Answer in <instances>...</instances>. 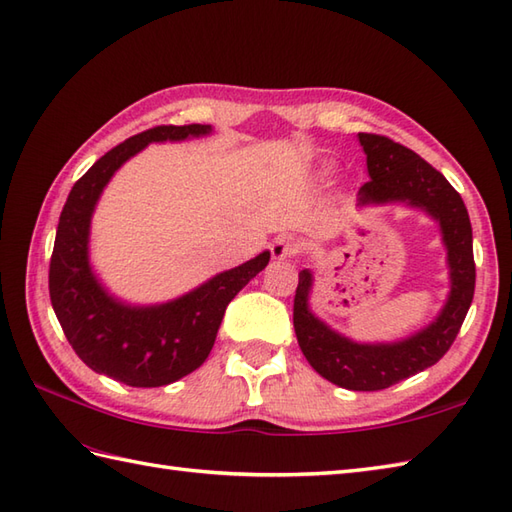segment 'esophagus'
Segmentation results:
<instances>
[{"label": "esophagus", "mask_w": 512, "mask_h": 512, "mask_svg": "<svg viewBox=\"0 0 512 512\" xmlns=\"http://www.w3.org/2000/svg\"><path fill=\"white\" fill-rule=\"evenodd\" d=\"M270 251L275 259H288V257L299 253V242H296L292 235H281L275 242H272Z\"/></svg>", "instance_id": "34e87169"}]
</instances>
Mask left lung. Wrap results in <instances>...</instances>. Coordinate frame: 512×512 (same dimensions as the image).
<instances>
[{
	"label": "left lung",
	"mask_w": 512,
	"mask_h": 512,
	"mask_svg": "<svg viewBox=\"0 0 512 512\" xmlns=\"http://www.w3.org/2000/svg\"><path fill=\"white\" fill-rule=\"evenodd\" d=\"M358 139L368 170V183L360 187L358 205L403 202L438 222L447 248V301L430 325L408 338L355 342L312 314L314 275L305 268L299 272L294 296V331L307 362L331 384L347 390H384L436 364L456 340L475 290L473 235L465 202L441 172L388 137L358 133Z\"/></svg>",
	"instance_id": "8db88e82"
}]
</instances>
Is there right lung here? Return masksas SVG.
Masks as SVG:
<instances>
[{
    "instance_id": "right-lung-1",
    "label": "right lung",
    "mask_w": 512,
    "mask_h": 512,
    "mask_svg": "<svg viewBox=\"0 0 512 512\" xmlns=\"http://www.w3.org/2000/svg\"><path fill=\"white\" fill-rule=\"evenodd\" d=\"M211 130L209 124L157 126L126 139L76 181L58 220L50 261L54 314L78 358L126 386L157 388L196 371L211 353L227 305L270 261V251H264L157 305L120 301L91 268V218L113 174L148 144L205 137Z\"/></svg>"
}]
</instances>
